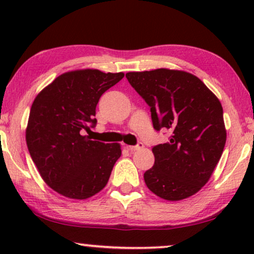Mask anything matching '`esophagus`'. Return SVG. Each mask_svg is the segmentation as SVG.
<instances>
[{"instance_id": "esophagus-1", "label": "esophagus", "mask_w": 254, "mask_h": 254, "mask_svg": "<svg viewBox=\"0 0 254 254\" xmlns=\"http://www.w3.org/2000/svg\"><path fill=\"white\" fill-rule=\"evenodd\" d=\"M142 147H143V144L142 143H137L136 145H128L127 149L129 151H135V150H138V149H141Z\"/></svg>"}]
</instances>
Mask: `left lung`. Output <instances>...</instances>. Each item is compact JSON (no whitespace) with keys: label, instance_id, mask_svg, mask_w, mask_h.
<instances>
[{"label":"left lung","instance_id":"8db88e82","mask_svg":"<svg viewBox=\"0 0 254 254\" xmlns=\"http://www.w3.org/2000/svg\"><path fill=\"white\" fill-rule=\"evenodd\" d=\"M130 85L150 106L156 130L171 133L155 145V164L144 182L168 201L186 199L202 189L223 152L227 130L220 100L190 72L171 69L127 72Z\"/></svg>","mask_w":254,"mask_h":254}]
</instances>
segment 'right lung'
Wrapping results in <instances>:
<instances>
[{
	"label": "right lung",
	"mask_w": 254,
	"mask_h": 254,
	"mask_svg": "<svg viewBox=\"0 0 254 254\" xmlns=\"http://www.w3.org/2000/svg\"><path fill=\"white\" fill-rule=\"evenodd\" d=\"M124 72L83 69L64 72L36 97L26 127V144L41 178L69 199L100 192L121 156L119 143L92 141L96 106Z\"/></svg>",
	"instance_id": "1"
}]
</instances>
